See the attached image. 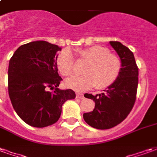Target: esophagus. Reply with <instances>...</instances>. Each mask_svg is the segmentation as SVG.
<instances>
[{
	"label": "esophagus",
	"instance_id": "34e87169",
	"mask_svg": "<svg viewBox=\"0 0 157 157\" xmlns=\"http://www.w3.org/2000/svg\"><path fill=\"white\" fill-rule=\"evenodd\" d=\"M76 98H80V99H83L84 96H83V94H82V93H81V92H77V93H76Z\"/></svg>",
	"mask_w": 157,
	"mask_h": 157
}]
</instances>
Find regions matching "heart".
I'll return each instance as SVG.
<instances>
[{
  "label": "heart",
  "instance_id": "1",
  "mask_svg": "<svg viewBox=\"0 0 157 157\" xmlns=\"http://www.w3.org/2000/svg\"><path fill=\"white\" fill-rule=\"evenodd\" d=\"M79 59L86 62L82 69L84 75L73 76L65 81V86L75 91H84L93 86L102 90L113 84L121 71L120 59L110 54L107 48L100 45L77 51ZM56 66L59 74L70 76L75 72V59L70 49L65 48L56 57Z\"/></svg>",
  "mask_w": 157,
  "mask_h": 157
}]
</instances>
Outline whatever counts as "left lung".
Returning <instances> with one entry per match:
<instances>
[{
	"label": "left lung",
	"instance_id": "1",
	"mask_svg": "<svg viewBox=\"0 0 157 157\" xmlns=\"http://www.w3.org/2000/svg\"><path fill=\"white\" fill-rule=\"evenodd\" d=\"M121 60V71L115 82L101 94L86 93L85 98L95 102V109L85 113L86 123L98 129H108L124 120L134 107L137 87L139 69L133 52L120 42L110 41Z\"/></svg>",
	"mask_w": 157,
	"mask_h": 157
}]
</instances>
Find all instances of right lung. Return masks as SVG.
<instances>
[{
	"label": "right lung",
	"mask_w": 157,
	"mask_h": 157,
	"mask_svg": "<svg viewBox=\"0 0 157 157\" xmlns=\"http://www.w3.org/2000/svg\"><path fill=\"white\" fill-rule=\"evenodd\" d=\"M59 50L61 48L48 42H31L20 46L9 62L11 102L17 115L33 127L56 123L64 102L75 98L71 89L58 88L62 81L56 66Z\"/></svg>",
	"instance_id": "add662e5"
}]
</instances>
